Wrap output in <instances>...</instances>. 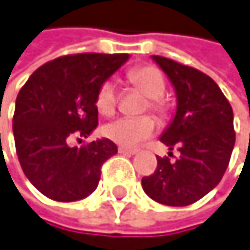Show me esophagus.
Masks as SVG:
<instances>
[{"mask_svg": "<svg viewBox=\"0 0 250 250\" xmlns=\"http://www.w3.org/2000/svg\"><path fill=\"white\" fill-rule=\"evenodd\" d=\"M118 152H120V154H124V155H133V154H136V152H138V149L120 146V148H118Z\"/></svg>", "mask_w": 250, "mask_h": 250, "instance_id": "obj_1", "label": "esophagus"}]
</instances>
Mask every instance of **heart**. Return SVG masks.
Returning a JSON list of instances; mask_svg holds the SVG:
<instances>
[{
	"mask_svg": "<svg viewBox=\"0 0 250 250\" xmlns=\"http://www.w3.org/2000/svg\"><path fill=\"white\" fill-rule=\"evenodd\" d=\"M127 78L130 84L148 98L145 109L157 114L160 118H166L169 114L167 104L162 99L166 92V80L155 66L144 65L129 71ZM117 87L112 80L104 81L96 93V108L102 115H112L117 108ZM155 130V121L149 115L138 118H118L108 123L104 127V135L121 146H135L149 138Z\"/></svg>",
	"mask_w": 250,
	"mask_h": 250,
	"instance_id": "obj_1",
	"label": "heart"
}]
</instances>
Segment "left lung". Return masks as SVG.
Listing matches in <instances>:
<instances>
[{
	"label": "left lung",
	"mask_w": 250,
	"mask_h": 250,
	"mask_svg": "<svg viewBox=\"0 0 250 250\" xmlns=\"http://www.w3.org/2000/svg\"><path fill=\"white\" fill-rule=\"evenodd\" d=\"M172 81L178 106L160 141L179 155L157 157V169L142 178L149 197L166 206H188L222 179L236 142L233 108L205 72L176 61L152 56ZM172 155V152H169Z\"/></svg>",
	"instance_id": "left-lung-1"
}]
</instances>
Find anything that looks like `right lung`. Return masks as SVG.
Listing matches in <instances>:
<instances>
[{"instance_id":"obj_1","label":"right lung","mask_w":250,"mask_h":250,"mask_svg":"<svg viewBox=\"0 0 250 250\" xmlns=\"http://www.w3.org/2000/svg\"><path fill=\"white\" fill-rule=\"evenodd\" d=\"M127 53H81L40 66L21 88L13 115L16 152L23 173L45 197L77 202L92 194L102 165L117 154L109 139L71 146L98 126L95 104L99 85L124 62Z\"/></svg>"}]
</instances>
